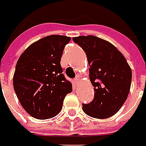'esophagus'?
Returning <instances> with one entry per match:
<instances>
[{
	"mask_svg": "<svg viewBox=\"0 0 146 146\" xmlns=\"http://www.w3.org/2000/svg\"><path fill=\"white\" fill-rule=\"evenodd\" d=\"M75 82H76V84L77 86H79L80 84V82H81V77L77 76L76 77V79H75Z\"/></svg>",
	"mask_w": 146,
	"mask_h": 146,
	"instance_id": "obj_1",
	"label": "esophagus"
}]
</instances>
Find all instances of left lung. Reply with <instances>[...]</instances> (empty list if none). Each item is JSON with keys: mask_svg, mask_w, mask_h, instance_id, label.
Listing matches in <instances>:
<instances>
[{"mask_svg": "<svg viewBox=\"0 0 146 146\" xmlns=\"http://www.w3.org/2000/svg\"><path fill=\"white\" fill-rule=\"evenodd\" d=\"M87 56L90 80L94 98L82 109L90 117L105 119L117 113L127 98L131 84V69L125 56L113 44L88 35L73 38Z\"/></svg>", "mask_w": 146, "mask_h": 146, "instance_id": "left-lung-1", "label": "left lung"}]
</instances>
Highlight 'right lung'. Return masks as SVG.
<instances>
[{
    "label": "right lung",
    "mask_w": 146,
    "mask_h": 146,
    "mask_svg": "<svg viewBox=\"0 0 146 146\" xmlns=\"http://www.w3.org/2000/svg\"><path fill=\"white\" fill-rule=\"evenodd\" d=\"M70 37L50 35L33 42L19 56L13 85L20 104L36 119H48L61 112L72 84L62 75L61 58Z\"/></svg>",
    "instance_id": "right-lung-1"
}]
</instances>
